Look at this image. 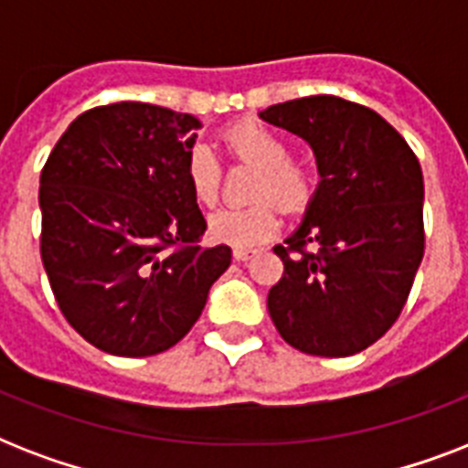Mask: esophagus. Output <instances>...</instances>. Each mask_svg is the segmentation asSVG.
Segmentation results:
<instances>
[{"mask_svg":"<svg viewBox=\"0 0 468 468\" xmlns=\"http://www.w3.org/2000/svg\"><path fill=\"white\" fill-rule=\"evenodd\" d=\"M257 255V250L252 248H235L233 250V257L238 260V262H248L250 257H255Z\"/></svg>","mask_w":468,"mask_h":468,"instance_id":"esophagus-1","label":"esophagus"}]
</instances>
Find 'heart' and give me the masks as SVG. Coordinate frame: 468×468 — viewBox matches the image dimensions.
Returning <instances> with one entry per match:
<instances>
[{"label":"heart","mask_w":468,"mask_h":468,"mask_svg":"<svg viewBox=\"0 0 468 468\" xmlns=\"http://www.w3.org/2000/svg\"><path fill=\"white\" fill-rule=\"evenodd\" d=\"M230 155L260 167L262 175L257 176L252 197L271 198L284 211H301L311 201L313 172L292 160L289 143L257 121H240L226 128L223 133ZM184 175L191 194L201 206H211L218 198L220 165L213 150L198 143L189 150L184 162ZM279 216L270 201H257L250 206H228L208 216V235L211 240L233 245V248H252L277 233Z\"/></svg>","instance_id":"obj_1"}]
</instances>
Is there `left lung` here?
<instances>
[{"mask_svg":"<svg viewBox=\"0 0 468 468\" xmlns=\"http://www.w3.org/2000/svg\"><path fill=\"white\" fill-rule=\"evenodd\" d=\"M260 119L303 138L320 176L289 248H274L284 277L267 296L271 320L306 355H356L396 323L422 262L420 162L388 121L347 99H293Z\"/></svg>","mask_w":468,"mask_h":468,"instance_id":"left-lung-1","label":"left lung"}]
</instances>
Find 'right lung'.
Masks as SVG:
<instances>
[{
	"label": "right lung",
	"instance_id": "1",
	"mask_svg": "<svg viewBox=\"0 0 468 468\" xmlns=\"http://www.w3.org/2000/svg\"><path fill=\"white\" fill-rule=\"evenodd\" d=\"M201 121L143 101L77 116L40 172V257L68 323L116 356L182 340L230 248H201L206 220L184 162ZM169 244L179 250L165 253Z\"/></svg>",
	"mask_w": 468,
	"mask_h": 468
}]
</instances>
